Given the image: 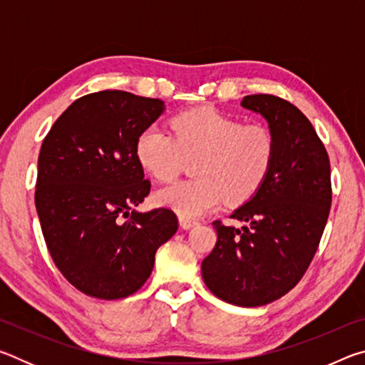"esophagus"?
Returning a JSON list of instances; mask_svg holds the SVG:
<instances>
[{
	"label": "esophagus",
	"instance_id": "34e87169",
	"mask_svg": "<svg viewBox=\"0 0 365 365\" xmlns=\"http://www.w3.org/2000/svg\"><path fill=\"white\" fill-rule=\"evenodd\" d=\"M178 220H180V227L185 228V230H188V228H191V227H195V225L200 224V222H197L196 219L185 217V215H180V217H178Z\"/></svg>",
	"mask_w": 365,
	"mask_h": 365
}]
</instances>
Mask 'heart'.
<instances>
[{"instance_id": "1", "label": "heart", "mask_w": 365, "mask_h": 365, "mask_svg": "<svg viewBox=\"0 0 365 365\" xmlns=\"http://www.w3.org/2000/svg\"><path fill=\"white\" fill-rule=\"evenodd\" d=\"M277 153L274 133L264 123H243L214 108L191 109L172 119V135L158 123L140 132L135 154L141 168L169 182L185 159L196 178L158 190V205L185 217L212 211L222 201L238 206L255 196L270 174Z\"/></svg>"}]
</instances>
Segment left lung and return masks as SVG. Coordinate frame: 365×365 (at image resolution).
<instances>
[{
  "label": "left lung",
  "mask_w": 365,
  "mask_h": 365,
  "mask_svg": "<svg viewBox=\"0 0 365 365\" xmlns=\"http://www.w3.org/2000/svg\"><path fill=\"white\" fill-rule=\"evenodd\" d=\"M242 106L262 114L277 153L261 190L230 219L214 220L217 242L201 264L202 280L235 306L257 307L298 285L319 248L331 205L330 159L307 117L274 95H248Z\"/></svg>",
  "instance_id": "1"
}]
</instances>
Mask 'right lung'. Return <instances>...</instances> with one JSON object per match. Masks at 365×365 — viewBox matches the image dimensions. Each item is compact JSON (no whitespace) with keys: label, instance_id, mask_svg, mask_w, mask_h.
I'll return each instance as SVG.
<instances>
[{"label":"right lung","instance_id":"1","mask_svg":"<svg viewBox=\"0 0 365 365\" xmlns=\"http://www.w3.org/2000/svg\"><path fill=\"white\" fill-rule=\"evenodd\" d=\"M164 103L104 90L73 101L43 140L35 206L54 264L98 299L133 294L178 228L175 212L132 211L150 195L135 143Z\"/></svg>","mask_w":365,"mask_h":365}]
</instances>
